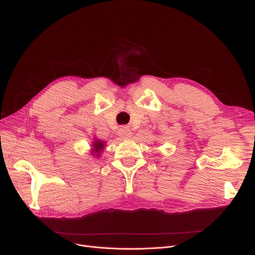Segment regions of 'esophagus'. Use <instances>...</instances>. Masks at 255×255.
<instances>
[{"instance_id":"obj_1","label":"esophagus","mask_w":255,"mask_h":255,"mask_svg":"<svg viewBox=\"0 0 255 255\" xmlns=\"http://www.w3.org/2000/svg\"><path fill=\"white\" fill-rule=\"evenodd\" d=\"M130 130L128 128H121L120 129H119V135L121 136V137H125V138H127V137H129L130 136Z\"/></svg>"}]
</instances>
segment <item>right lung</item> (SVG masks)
Here are the masks:
<instances>
[{
	"mask_svg": "<svg viewBox=\"0 0 255 255\" xmlns=\"http://www.w3.org/2000/svg\"><path fill=\"white\" fill-rule=\"evenodd\" d=\"M92 146H94V152L97 154V156L100 155V151L102 150V148L104 146V142L101 141V140H96L94 142V144H92Z\"/></svg>",
	"mask_w": 255,
	"mask_h": 255,
	"instance_id": "right-lung-1",
	"label": "right lung"
}]
</instances>
